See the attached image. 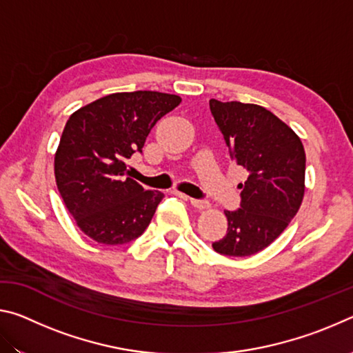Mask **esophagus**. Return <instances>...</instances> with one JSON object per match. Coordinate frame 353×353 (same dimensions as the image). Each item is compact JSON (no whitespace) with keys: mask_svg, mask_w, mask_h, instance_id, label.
Here are the masks:
<instances>
[{"mask_svg":"<svg viewBox=\"0 0 353 353\" xmlns=\"http://www.w3.org/2000/svg\"><path fill=\"white\" fill-rule=\"evenodd\" d=\"M181 194V193H179ZM190 202H191V205H193L194 208H198V210H205V208H208V201H204V199H193L191 198L190 199Z\"/></svg>","mask_w":353,"mask_h":353,"instance_id":"1","label":"esophagus"}]
</instances>
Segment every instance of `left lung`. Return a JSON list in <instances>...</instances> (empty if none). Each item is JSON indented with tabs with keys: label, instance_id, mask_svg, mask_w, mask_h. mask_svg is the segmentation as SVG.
Returning <instances> with one entry per match:
<instances>
[{
	"label": "left lung",
	"instance_id": "1",
	"mask_svg": "<svg viewBox=\"0 0 353 353\" xmlns=\"http://www.w3.org/2000/svg\"><path fill=\"white\" fill-rule=\"evenodd\" d=\"M210 112L230 159L248 171L240 208L225 210L227 234L212 246L249 256L276 240L296 216L305 191V151L294 130L272 112L240 101L210 99Z\"/></svg>",
	"mask_w": 353,
	"mask_h": 353
}]
</instances>
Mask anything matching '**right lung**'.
<instances>
[{
  "label": "right lung",
  "instance_id": "add662e5",
  "mask_svg": "<svg viewBox=\"0 0 353 353\" xmlns=\"http://www.w3.org/2000/svg\"><path fill=\"white\" fill-rule=\"evenodd\" d=\"M176 94L112 93L76 110L54 157L56 183L79 229L101 244H126L151 223L163 193L126 177L155 123L181 104Z\"/></svg>",
  "mask_w": 353,
  "mask_h": 353
}]
</instances>
